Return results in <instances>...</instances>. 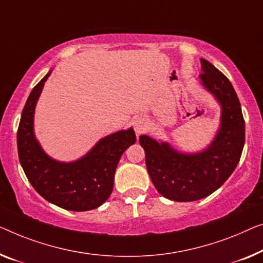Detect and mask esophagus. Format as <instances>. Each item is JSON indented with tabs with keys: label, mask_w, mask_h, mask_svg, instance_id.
I'll return each mask as SVG.
<instances>
[{
	"label": "esophagus",
	"mask_w": 263,
	"mask_h": 263,
	"mask_svg": "<svg viewBox=\"0 0 263 263\" xmlns=\"http://www.w3.org/2000/svg\"><path fill=\"white\" fill-rule=\"evenodd\" d=\"M133 127H135V131L137 135H142V133L145 132V130H146V127H147L146 120L142 118V117H138V118H136L135 123H133Z\"/></svg>",
	"instance_id": "1"
}]
</instances>
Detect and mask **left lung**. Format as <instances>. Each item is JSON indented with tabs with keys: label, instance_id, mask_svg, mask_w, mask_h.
<instances>
[{
	"label": "left lung",
	"instance_id": "obj_1",
	"mask_svg": "<svg viewBox=\"0 0 263 263\" xmlns=\"http://www.w3.org/2000/svg\"><path fill=\"white\" fill-rule=\"evenodd\" d=\"M202 85L221 105V125L204 151L182 154L167 143L140 136L147 172L157 191L176 202L204 198L224 183L240 162L245 145V119L232 82L201 59Z\"/></svg>",
	"mask_w": 263,
	"mask_h": 263
}]
</instances>
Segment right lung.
<instances>
[{"label":"right lung","instance_id":"add662e5","mask_svg":"<svg viewBox=\"0 0 263 263\" xmlns=\"http://www.w3.org/2000/svg\"><path fill=\"white\" fill-rule=\"evenodd\" d=\"M46 74L31 89L17 130L18 159L35 190L47 201L66 210L87 211L100 206L113 190L115 172L124 151L136 143L133 128L100 139L87 155L70 163L46 155L34 135V111Z\"/></svg>","mask_w":263,"mask_h":263}]
</instances>
